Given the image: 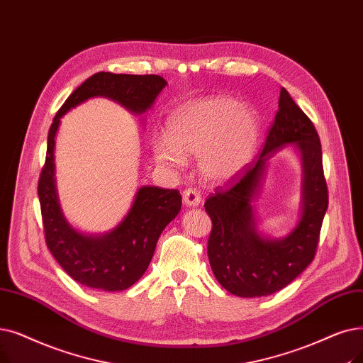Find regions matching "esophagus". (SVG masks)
Returning a JSON list of instances; mask_svg holds the SVG:
<instances>
[{
	"instance_id": "34e87169",
	"label": "esophagus",
	"mask_w": 363,
	"mask_h": 363,
	"mask_svg": "<svg viewBox=\"0 0 363 363\" xmlns=\"http://www.w3.org/2000/svg\"><path fill=\"white\" fill-rule=\"evenodd\" d=\"M182 200L186 208H197L201 203V194L194 188H188V190L182 193Z\"/></svg>"
}]
</instances>
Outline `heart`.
I'll list each match as a JSON object with an SVG mask.
<instances>
[{
	"label": "heart",
	"mask_w": 363,
	"mask_h": 363,
	"mask_svg": "<svg viewBox=\"0 0 363 363\" xmlns=\"http://www.w3.org/2000/svg\"><path fill=\"white\" fill-rule=\"evenodd\" d=\"M167 135L152 140L155 162L181 170L186 157L197 155L200 177L227 184L246 170L258 151L262 123L247 104L228 96H206L181 105L166 123Z\"/></svg>",
	"instance_id": "b5f03b06"
}]
</instances>
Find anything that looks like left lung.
Here are the masks:
<instances>
[{
	"mask_svg": "<svg viewBox=\"0 0 363 363\" xmlns=\"http://www.w3.org/2000/svg\"><path fill=\"white\" fill-rule=\"evenodd\" d=\"M289 145L302 164V196L296 224L281 238L259 230L255 208L269 160ZM212 219L208 257L216 280L242 298L272 295L301 274L314 258L328 209L322 147L310 118L286 89H280L279 111L258 162L227 191L204 203Z\"/></svg>",
	"mask_w": 363,
	"mask_h": 363,
	"instance_id": "1",
	"label": "left lung"
}]
</instances>
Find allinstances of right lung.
Masks as SVG:
<instances>
[{
  "mask_svg": "<svg viewBox=\"0 0 363 363\" xmlns=\"http://www.w3.org/2000/svg\"><path fill=\"white\" fill-rule=\"evenodd\" d=\"M167 82L160 75L98 72L78 86L60 106L47 138V155L38 181V197L52 255L75 281L93 289L117 292L144 276L160 234L181 211L178 190L139 186L128 213L105 233L89 234L75 228L60 208L55 178V144L60 118L91 98H106L143 117L152 108Z\"/></svg>",
  "mask_w": 363,
  "mask_h": 363,
  "instance_id": "obj_1",
  "label": "right lung"
}]
</instances>
